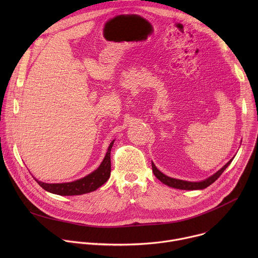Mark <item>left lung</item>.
<instances>
[{"label":"left lung","instance_id":"left-lung-1","mask_svg":"<svg viewBox=\"0 0 258 258\" xmlns=\"http://www.w3.org/2000/svg\"><path fill=\"white\" fill-rule=\"evenodd\" d=\"M233 159H234V157L228 163H226L219 170H217L215 173H213L209 177H207L203 180H200V181H189V180H182V179L167 176L164 173H162L155 166L154 162H152V170L154 172V175L161 182H163L164 185H166L168 187H171V188H174V189H179V190H203V189L207 188L208 186H210L212 182H214L220 176V174H222L225 171V169L231 164Z\"/></svg>","mask_w":258,"mask_h":258}]
</instances>
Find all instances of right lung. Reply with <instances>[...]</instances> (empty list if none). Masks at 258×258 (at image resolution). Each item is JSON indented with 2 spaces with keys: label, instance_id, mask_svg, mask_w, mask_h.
Wrapping results in <instances>:
<instances>
[{
  "label": "right lung",
  "instance_id": "add662e5",
  "mask_svg": "<svg viewBox=\"0 0 258 258\" xmlns=\"http://www.w3.org/2000/svg\"><path fill=\"white\" fill-rule=\"evenodd\" d=\"M115 140L110 143L106 155L99 165V167L91 172L90 174L82 177L80 179L69 181V182H58V183H48L41 181L39 179H34L36 182L46 191L60 195V196H75V195H83L93 191H96L103 183H105L110 177V172H111V160H110V152L113 146Z\"/></svg>",
  "mask_w": 258,
  "mask_h": 258
}]
</instances>
